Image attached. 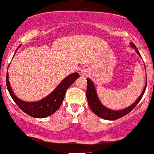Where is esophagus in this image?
I'll return each instance as SVG.
<instances>
[{
    "instance_id": "34e87169",
    "label": "esophagus",
    "mask_w": 154,
    "mask_h": 154,
    "mask_svg": "<svg viewBox=\"0 0 154 154\" xmlns=\"http://www.w3.org/2000/svg\"><path fill=\"white\" fill-rule=\"evenodd\" d=\"M86 71H84V70H82V75H84V74H86Z\"/></svg>"
}]
</instances>
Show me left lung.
<instances>
[{
  "mask_svg": "<svg viewBox=\"0 0 154 154\" xmlns=\"http://www.w3.org/2000/svg\"><path fill=\"white\" fill-rule=\"evenodd\" d=\"M130 46L133 49H135V51L137 53V54L139 55L141 57V55L140 54L139 51H138L137 47L135 46L133 43H130ZM87 80V89H86V98H87L88 103H89V107H90L91 110H92L93 113H94L97 116L100 117V118L103 119H106V120H110V121H114L116 119L122 118V117L124 116L127 114H128L129 113H130L132 110L135 108L136 105H137V103H139L140 100H141V98L143 97V94H144L145 91L146 89L147 86V79L146 82V85H145L144 89L141 93V94L138 97V98L135 100L134 103H132V105H129L127 108H124L122 110H112L110 108H107L105 105H103V103L100 102V100L98 97L97 94V91L95 89V86H94V83L91 79H89V78L86 79Z\"/></svg>",
  "mask_w": 154,
  "mask_h": 154,
  "instance_id": "obj_1",
  "label": "left lung"
}]
</instances>
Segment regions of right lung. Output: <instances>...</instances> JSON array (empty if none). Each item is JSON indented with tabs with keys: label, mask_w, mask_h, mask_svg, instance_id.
Instances as JSON below:
<instances>
[{
	"label": "right lung",
	"mask_w": 154,
	"mask_h": 154,
	"mask_svg": "<svg viewBox=\"0 0 154 154\" xmlns=\"http://www.w3.org/2000/svg\"><path fill=\"white\" fill-rule=\"evenodd\" d=\"M20 46L18 48H20ZM16 51H15L14 54H16ZM79 77V74L78 72H73V73L68 75L59 84V85L55 88L54 90L50 93L49 95L43 98L42 100L36 102L23 101L15 95L12 90L11 85H10L8 71L6 73V86H7L8 91L11 98L22 111L34 118L42 119L52 115L60 108L63 103L64 98H65V94L67 89L72 85V83Z\"/></svg>",
	"instance_id": "add662e5"
}]
</instances>
